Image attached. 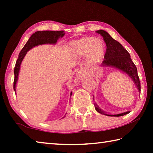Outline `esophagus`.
<instances>
[{"instance_id":"1","label":"esophagus","mask_w":153,"mask_h":153,"mask_svg":"<svg viewBox=\"0 0 153 153\" xmlns=\"http://www.w3.org/2000/svg\"><path fill=\"white\" fill-rule=\"evenodd\" d=\"M85 72H86V71H85L84 69H79V70L77 71V77H78L79 78H82V77H83V76H84V75Z\"/></svg>"}]
</instances>
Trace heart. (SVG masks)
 Wrapping results in <instances>:
<instances>
[{"label":"heart","mask_w":153,"mask_h":153,"mask_svg":"<svg viewBox=\"0 0 153 153\" xmlns=\"http://www.w3.org/2000/svg\"><path fill=\"white\" fill-rule=\"evenodd\" d=\"M71 53L75 56H82L87 55L90 61L98 62L105 53V45L102 40L93 37H84L72 41L69 44Z\"/></svg>","instance_id":"heart-1"}]
</instances>
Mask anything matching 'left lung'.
Returning a JSON list of instances; mask_svg holds the SVG:
<instances>
[{
	"label": "left lung",
	"mask_w": 153,
	"mask_h": 153,
	"mask_svg": "<svg viewBox=\"0 0 153 153\" xmlns=\"http://www.w3.org/2000/svg\"><path fill=\"white\" fill-rule=\"evenodd\" d=\"M96 32L102 36L103 40L107 46V49H106V53L104 56L105 59L102 61L101 65L114 67L126 72L131 77V78H132L138 90L140 91V82L137 68L135 64L131 60L128 52L123 47V46L120 42L114 40L105 31L100 30L96 31ZM94 105L95 109L97 110V112L102 114V115L120 117V116H123L129 113V111H128V112L117 114V115H111L109 114H106L105 111L100 109L96 103H94Z\"/></svg>",
	"instance_id": "left-lung-1"
}]
</instances>
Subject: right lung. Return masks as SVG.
Returning a JSON list of instances; mask_svg holds the SVG:
<instances>
[{
    "label": "right lung",
    "instance_id": "obj_1",
    "mask_svg": "<svg viewBox=\"0 0 153 153\" xmlns=\"http://www.w3.org/2000/svg\"><path fill=\"white\" fill-rule=\"evenodd\" d=\"M65 35L64 31H38L31 36L27 42L25 44L24 48L19 54V56L15 63L14 68V82L13 89L15 92V86L18 79L20 65L23 59L26 55L27 52L35 46H38L43 44H55L60 37H63Z\"/></svg>",
    "mask_w": 153,
    "mask_h": 153
}]
</instances>
